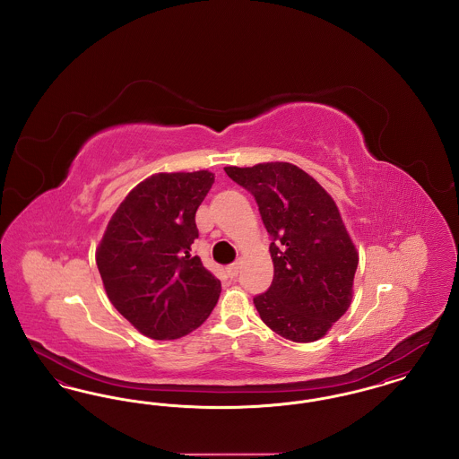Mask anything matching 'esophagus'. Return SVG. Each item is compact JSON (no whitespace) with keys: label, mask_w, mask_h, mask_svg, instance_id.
<instances>
[{"label":"esophagus","mask_w":459,"mask_h":459,"mask_svg":"<svg viewBox=\"0 0 459 459\" xmlns=\"http://www.w3.org/2000/svg\"><path fill=\"white\" fill-rule=\"evenodd\" d=\"M239 263H232V264H229L227 266V275L230 277V279H236L238 275H239Z\"/></svg>","instance_id":"1"}]
</instances>
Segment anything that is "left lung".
Returning <instances> with one entry per match:
<instances>
[{
	"instance_id": "obj_1",
	"label": "left lung",
	"mask_w": 459,
	"mask_h": 459,
	"mask_svg": "<svg viewBox=\"0 0 459 459\" xmlns=\"http://www.w3.org/2000/svg\"><path fill=\"white\" fill-rule=\"evenodd\" d=\"M249 191L270 234L273 281L255 296L263 322L294 342L324 337L352 299L358 253L327 191L284 161L225 167Z\"/></svg>"
}]
</instances>
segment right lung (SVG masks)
<instances>
[{
	"instance_id": "obj_1",
	"label": "right lung",
	"mask_w": 459,
	"mask_h": 459,
	"mask_svg": "<svg viewBox=\"0 0 459 459\" xmlns=\"http://www.w3.org/2000/svg\"><path fill=\"white\" fill-rule=\"evenodd\" d=\"M213 182L208 170L152 175L120 203L100 242L109 301L146 337L187 335L219 301V279L191 255L197 208Z\"/></svg>"
}]
</instances>
